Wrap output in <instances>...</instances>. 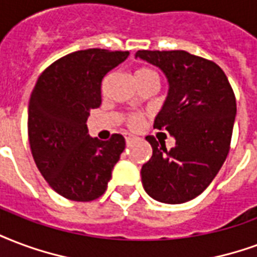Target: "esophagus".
<instances>
[{
	"label": "esophagus",
	"instance_id": "1",
	"mask_svg": "<svg viewBox=\"0 0 257 257\" xmlns=\"http://www.w3.org/2000/svg\"><path fill=\"white\" fill-rule=\"evenodd\" d=\"M125 142H126V144H131L134 142V136L132 135H125Z\"/></svg>",
	"mask_w": 257,
	"mask_h": 257
}]
</instances>
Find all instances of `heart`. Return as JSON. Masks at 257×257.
Listing matches in <instances>:
<instances>
[{"instance_id": "1", "label": "heart", "mask_w": 257, "mask_h": 257, "mask_svg": "<svg viewBox=\"0 0 257 257\" xmlns=\"http://www.w3.org/2000/svg\"><path fill=\"white\" fill-rule=\"evenodd\" d=\"M135 79H136V83H138V84L147 80L158 81L157 73H155L154 70L148 69V68H139V69H136V72H135ZM142 121H143V117H142V114L139 113H132L126 117V125L132 129L139 128V126L142 125Z\"/></svg>"}]
</instances>
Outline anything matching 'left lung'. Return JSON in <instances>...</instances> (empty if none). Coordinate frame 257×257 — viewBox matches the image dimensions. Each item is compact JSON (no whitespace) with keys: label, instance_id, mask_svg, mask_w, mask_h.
Here are the masks:
<instances>
[{"label":"left lung","instance_id":"left-lung-1","mask_svg":"<svg viewBox=\"0 0 257 257\" xmlns=\"http://www.w3.org/2000/svg\"><path fill=\"white\" fill-rule=\"evenodd\" d=\"M136 57L166 75L169 95L154 128L176 139V146L167 150L165 142L146 138L153 157L142 167L143 187L158 201L185 203L210 185L229 154L234 92L219 65L188 51L139 50Z\"/></svg>","mask_w":257,"mask_h":257}]
</instances>
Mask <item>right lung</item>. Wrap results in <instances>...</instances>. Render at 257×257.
Instances as JSON below:
<instances>
[{
	"label": "right lung",
	"mask_w": 257,
	"mask_h": 257,
	"mask_svg": "<svg viewBox=\"0 0 257 257\" xmlns=\"http://www.w3.org/2000/svg\"><path fill=\"white\" fill-rule=\"evenodd\" d=\"M129 51L87 49L70 53L43 70L28 104V140L39 172L54 191L73 201L102 196L125 148L122 135L91 138L87 117L102 102L107 72Z\"/></svg>",
	"instance_id": "right-lung-1"
}]
</instances>
